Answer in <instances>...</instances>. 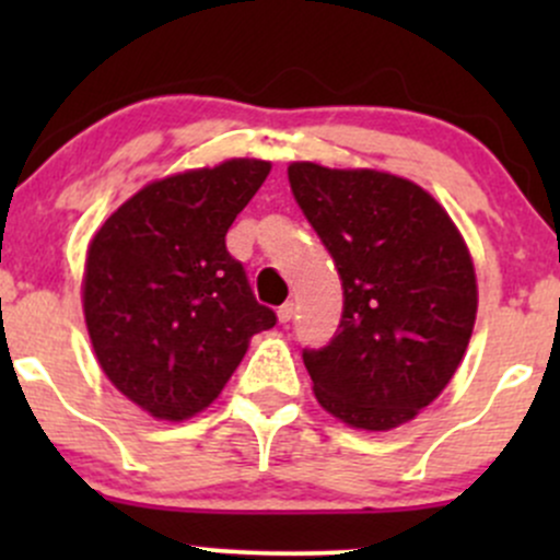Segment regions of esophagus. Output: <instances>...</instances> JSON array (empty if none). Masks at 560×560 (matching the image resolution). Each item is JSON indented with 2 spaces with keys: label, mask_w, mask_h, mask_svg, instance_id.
Returning <instances> with one entry per match:
<instances>
[{
  "label": "esophagus",
  "mask_w": 560,
  "mask_h": 560,
  "mask_svg": "<svg viewBox=\"0 0 560 560\" xmlns=\"http://www.w3.org/2000/svg\"><path fill=\"white\" fill-rule=\"evenodd\" d=\"M276 316H279V324H289V320H292V316H294V305H292V302H284V305H281L279 311H276Z\"/></svg>",
  "instance_id": "1"
}]
</instances>
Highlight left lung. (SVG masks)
Masks as SVG:
<instances>
[{"label":"left lung","instance_id":"left-lung-1","mask_svg":"<svg viewBox=\"0 0 560 560\" xmlns=\"http://www.w3.org/2000/svg\"><path fill=\"white\" fill-rule=\"evenodd\" d=\"M287 173L345 289L339 331L302 350L313 392L347 427H400L440 397L471 339L477 273L464 236L408 178L316 163Z\"/></svg>","mask_w":560,"mask_h":560}]
</instances>
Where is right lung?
Masks as SVG:
<instances>
[{"mask_svg": "<svg viewBox=\"0 0 560 560\" xmlns=\"http://www.w3.org/2000/svg\"><path fill=\"white\" fill-rule=\"evenodd\" d=\"M271 163L236 158L147 184L102 223L86 253L83 316L102 371L160 421L208 408L253 334L276 326L226 231Z\"/></svg>", "mask_w": 560, "mask_h": 560, "instance_id": "add662e5", "label": "right lung"}]
</instances>
